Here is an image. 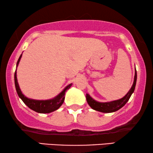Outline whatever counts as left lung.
<instances>
[{
	"label": "left lung",
	"instance_id": "1",
	"mask_svg": "<svg viewBox=\"0 0 153 153\" xmlns=\"http://www.w3.org/2000/svg\"><path fill=\"white\" fill-rule=\"evenodd\" d=\"M137 71L135 70V75H134V80L132 86L129 91L127 93V95L121 98L120 100H116V101H113L110 102H98L94 100L88 94H86V100L88 104H89L90 106L95 111H98L103 112V113H111L116 111L122 108L125 104L128 102V100L130 98L131 94L134 93L136 86V83H137Z\"/></svg>",
	"mask_w": 153,
	"mask_h": 153
}]
</instances>
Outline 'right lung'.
<instances>
[{
  "label": "right lung",
  "instance_id": "add662e5",
  "mask_svg": "<svg viewBox=\"0 0 153 153\" xmlns=\"http://www.w3.org/2000/svg\"><path fill=\"white\" fill-rule=\"evenodd\" d=\"M22 55L20 56L17 62H16V67L18 66L19 62L20 61ZM14 83H15V88L16 93H17L19 97L22 100V101L24 102L25 104H26L30 109H32L37 113H40V114H48V113H51L54 111L57 110L60 106L63 103L65 100V92L71 87L72 84L68 85L61 93H60L58 96H56L55 98L52 100H35L28 99L26 97L23 95L22 91L19 86L17 79H16V69L14 73Z\"/></svg>",
  "mask_w": 153,
  "mask_h": 153
}]
</instances>
